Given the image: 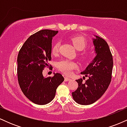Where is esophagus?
Segmentation results:
<instances>
[{"mask_svg":"<svg viewBox=\"0 0 127 127\" xmlns=\"http://www.w3.org/2000/svg\"><path fill=\"white\" fill-rule=\"evenodd\" d=\"M70 80H71V79L68 78V77H65V78H64V81H65V82H67V81H70Z\"/></svg>","mask_w":127,"mask_h":127,"instance_id":"obj_1","label":"esophagus"}]
</instances>
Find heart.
<instances>
[{
  "instance_id": "1",
  "label": "heart",
  "mask_w": 127,
  "mask_h": 127,
  "mask_svg": "<svg viewBox=\"0 0 127 127\" xmlns=\"http://www.w3.org/2000/svg\"><path fill=\"white\" fill-rule=\"evenodd\" d=\"M70 41L73 45L74 47L78 51H82L85 48L87 42L85 39L82 36H74L70 38ZM59 43L57 42L52 47V53L56 54L59 52ZM82 59H86L88 58V54L86 53L81 54ZM78 67L77 63L73 61L69 60H62L57 63V67L61 72H63L65 75H70L72 71Z\"/></svg>"
}]
</instances>
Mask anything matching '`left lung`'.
I'll return each mask as SVG.
<instances>
[{"label": "left lung", "instance_id": "1", "mask_svg": "<svg viewBox=\"0 0 127 127\" xmlns=\"http://www.w3.org/2000/svg\"><path fill=\"white\" fill-rule=\"evenodd\" d=\"M93 42L95 57L83 72L88 79L85 83L82 79L76 80L78 88L72 93L73 100L82 105H89L98 100L108 88L112 78L113 58L107 42L94 35Z\"/></svg>", "mask_w": 127, "mask_h": 127}]
</instances>
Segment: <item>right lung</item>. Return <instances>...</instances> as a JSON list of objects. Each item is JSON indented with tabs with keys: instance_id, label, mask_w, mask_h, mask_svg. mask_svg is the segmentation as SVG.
<instances>
[{
	"instance_id": "add662e5",
	"label": "right lung",
	"mask_w": 127,
	"mask_h": 127,
	"mask_svg": "<svg viewBox=\"0 0 127 127\" xmlns=\"http://www.w3.org/2000/svg\"><path fill=\"white\" fill-rule=\"evenodd\" d=\"M58 32L46 29L36 32L24 42L17 57L20 88L27 98L39 105L51 101L57 87L64 80L59 73L47 78L42 74L51 60L52 39Z\"/></svg>"
}]
</instances>
